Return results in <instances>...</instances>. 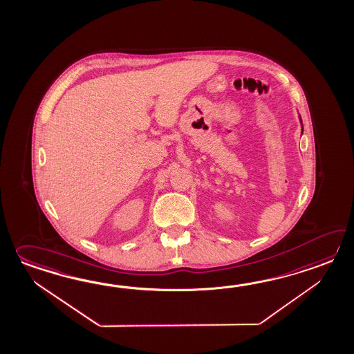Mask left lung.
<instances>
[{"mask_svg":"<svg viewBox=\"0 0 354 354\" xmlns=\"http://www.w3.org/2000/svg\"><path fill=\"white\" fill-rule=\"evenodd\" d=\"M299 122H301V124H302V119H301V115H299ZM302 132H304V126H302Z\"/></svg>","mask_w":354,"mask_h":354,"instance_id":"obj_1","label":"left lung"}]
</instances>
